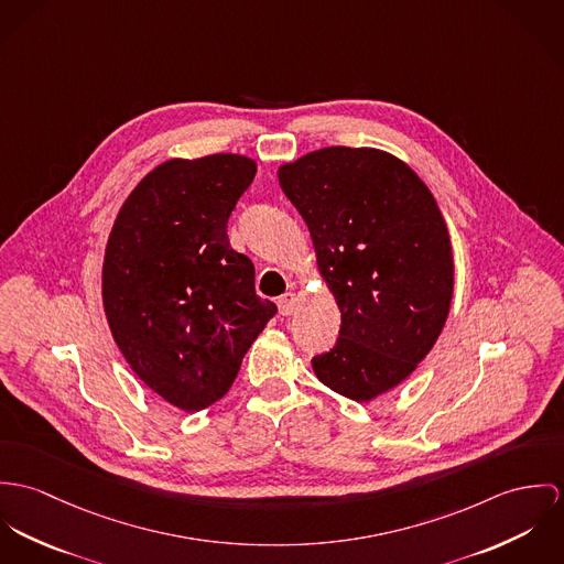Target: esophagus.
Here are the masks:
<instances>
[{
	"label": "esophagus",
	"mask_w": 564,
	"mask_h": 564,
	"mask_svg": "<svg viewBox=\"0 0 564 564\" xmlns=\"http://www.w3.org/2000/svg\"><path fill=\"white\" fill-rule=\"evenodd\" d=\"M276 305H279V312L283 313V315H292V313L296 312L299 296H296L294 292H288V294H283V296L276 301Z\"/></svg>",
	"instance_id": "obj_1"
}]
</instances>
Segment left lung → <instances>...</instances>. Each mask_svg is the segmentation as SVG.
<instances>
[{"instance_id": "obj_1", "label": "left lung", "mask_w": 564, "mask_h": 564, "mask_svg": "<svg viewBox=\"0 0 564 564\" xmlns=\"http://www.w3.org/2000/svg\"><path fill=\"white\" fill-rule=\"evenodd\" d=\"M276 175L341 312L337 344L313 357V372L370 402L415 372L445 326L454 254L443 214L406 162L375 147H324Z\"/></svg>"}]
</instances>
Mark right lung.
<instances>
[{"label": "right lung", "instance_id": "obj_1", "mask_svg": "<svg viewBox=\"0 0 564 564\" xmlns=\"http://www.w3.org/2000/svg\"><path fill=\"white\" fill-rule=\"evenodd\" d=\"M257 164L240 153L173 158L131 189L112 225L101 296L129 368L182 411L220 400L276 305L227 220Z\"/></svg>", "mask_w": 564, "mask_h": 564}]
</instances>
